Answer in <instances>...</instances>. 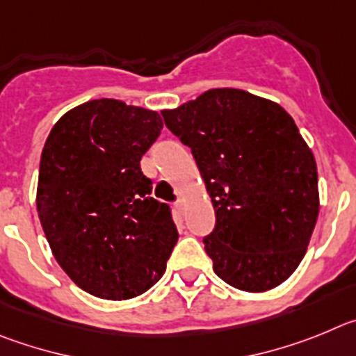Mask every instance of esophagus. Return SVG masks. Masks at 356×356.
I'll return each instance as SVG.
<instances>
[{
    "mask_svg": "<svg viewBox=\"0 0 356 356\" xmlns=\"http://www.w3.org/2000/svg\"><path fill=\"white\" fill-rule=\"evenodd\" d=\"M175 209H177L179 214H184V202L182 200L175 202Z\"/></svg>",
    "mask_w": 356,
    "mask_h": 356,
    "instance_id": "1",
    "label": "esophagus"
}]
</instances>
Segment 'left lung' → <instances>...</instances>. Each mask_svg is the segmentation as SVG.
<instances>
[{"label": "left lung", "mask_w": 356, "mask_h": 356, "mask_svg": "<svg viewBox=\"0 0 356 356\" xmlns=\"http://www.w3.org/2000/svg\"><path fill=\"white\" fill-rule=\"evenodd\" d=\"M166 127L191 149L216 223L204 238L218 277L262 293L287 280L319 213L318 166L293 117L277 102L214 88L175 110Z\"/></svg>", "instance_id": "8db88e82"}]
</instances>
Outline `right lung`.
I'll use <instances>...</instances> for the list:
<instances>
[{"instance_id": "1", "label": "right lung", "mask_w": 356, "mask_h": 356, "mask_svg": "<svg viewBox=\"0 0 356 356\" xmlns=\"http://www.w3.org/2000/svg\"><path fill=\"white\" fill-rule=\"evenodd\" d=\"M161 129L156 111L95 99L67 111L46 140L38 218L62 270L97 298L150 289L179 239L170 206L150 197L140 168Z\"/></svg>"}]
</instances>
